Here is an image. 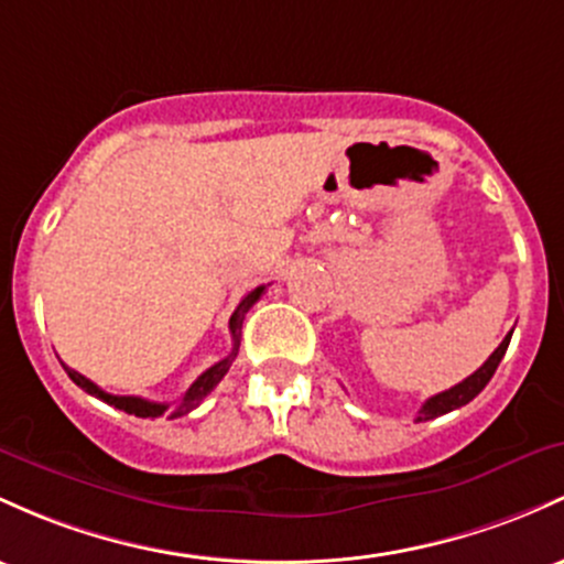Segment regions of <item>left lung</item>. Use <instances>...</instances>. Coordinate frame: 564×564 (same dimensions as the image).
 I'll use <instances>...</instances> for the list:
<instances>
[{
	"label": "left lung",
	"instance_id": "obj_1",
	"mask_svg": "<svg viewBox=\"0 0 564 564\" xmlns=\"http://www.w3.org/2000/svg\"><path fill=\"white\" fill-rule=\"evenodd\" d=\"M509 343H511V334H506L503 343H500L498 348H495L492 356L487 358V361L481 364V367L476 369L471 377H466V380H463V382H457V386L449 388V391H442V393L431 395V399L425 401L423 406H420L417 423H423V420L438 417V414L453 412V410H457V406H466L468 401L476 399V395L485 391V386L492 380L495 369H498L500 358L506 356V348H509Z\"/></svg>",
	"mask_w": 564,
	"mask_h": 564
}]
</instances>
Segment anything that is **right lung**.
Segmentation results:
<instances>
[{
  "instance_id": "1",
  "label": "right lung",
  "mask_w": 564,
  "mask_h": 564,
  "mask_svg": "<svg viewBox=\"0 0 564 564\" xmlns=\"http://www.w3.org/2000/svg\"><path fill=\"white\" fill-rule=\"evenodd\" d=\"M262 292H264V286H257V289H253V292H249V294L243 296V300H240V305L235 307V313L230 315L232 350L227 352V356L221 358V361H216L212 369H206V372L197 377V380L192 382L187 391H184L182 401H178L176 406L160 404V401H147V399H141V395H111L107 391H101V388H98L96 382H90L88 377L74 372V369H69L64 364L66 375H69L74 386L83 388L85 393H90V395H96V399L107 401L109 406H117V410H122V412H128V414H135V417H160V414H169V417H182V414H187V412L195 410V406H200V401L206 399V395L212 393L216 386H219L221 377L230 372L235 356H238V348H240V329H243V318H246V313L251 311L253 302H257L259 296H262Z\"/></svg>"
}]
</instances>
